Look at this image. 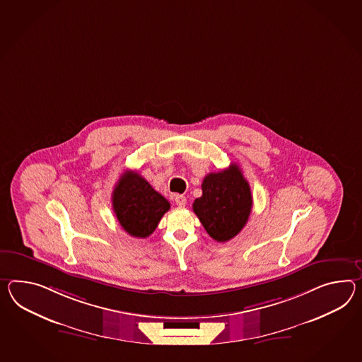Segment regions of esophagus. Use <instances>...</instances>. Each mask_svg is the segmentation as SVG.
Segmentation results:
<instances>
[{"instance_id":"obj_1","label":"esophagus","mask_w":362,"mask_h":362,"mask_svg":"<svg viewBox=\"0 0 362 362\" xmlns=\"http://www.w3.org/2000/svg\"><path fill=\"white\" fill-rule=\"evenodd\" d=\"M175 203H177V206H185V203H187L185 196H183V194H175Z\"/></svg>"}]
</instances>
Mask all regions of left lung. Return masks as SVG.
<instances>
[{
	"instance_id": "8db88e82",
	"label": "left lung",
	"mask_w": 362,
	"mask_h": 362,
	"mask_svg": "<svg viewBox=\"0 0 362 362\" xmlns=\"http://www.w3.org/2000/svg\"><path fill=\"white\" fill-rule=\"evenodd\" d=\"M202 189L192 208L204 229L217 242L234 238L245 228L252 208L251 188L240 168L231 163L229 168L208 174Z\"/></svg>"
}]
</instances>
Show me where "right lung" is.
Listing matches in <instances>:
<instances>
[{
    "instance_id": "1",
    "label": "right lung",
    "mask_w": 362,
    "mask_h": 362,
    "mask_svg": "<svg viewBox=\"0 0 362 362\" xmlns=\"http://www.w3.org/2000/svg\"><path fill=\"white\" fill-rule=\"evenodd\" d=\"M112 208L119 223L134 238H146L157 229L170 203L136 171L127 170L112 192Z\"/></svg>"
}]
</instances>
